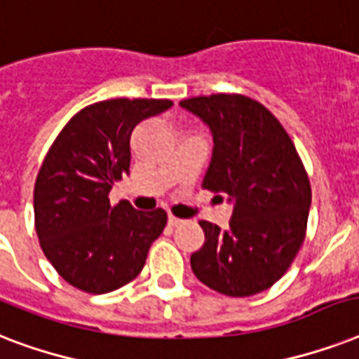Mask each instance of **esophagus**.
Instances as JSON below:
<instances>
[{"instance_id": "esophagus-1", "label": "esophagus", "mask_w": 359, "mask_h": 359, "mask_svg": "<svg viewBox=\"0 0 359 359\" xmlns=\"http://www.w3.org/2000/svg\"><path fill=\"white\" fill-rule=\"evenodd\" d=\"M169 225H171V227H177V225H180L182 224V222H184V219H180V218H177V216H169Z\"/></svg>"}]
</instances>
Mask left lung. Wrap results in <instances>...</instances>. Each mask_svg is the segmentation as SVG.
Here are the masks:
<instances>
[{
    "label": "left lung",
    "instance_id": "left-lung-1",
    "mask_svg": "<svg viewBox=\"0 0 359 359\" xmlns=\"http://www.w3.org/2000/svg\"><path fill=\"white\" fill-rule=\"evenodd\" d=\"M180 106L212 132L203 188L235 203L227 229L199 222L205 244L191 253V270L219 294H259L289 270L306 238L311 207L306 168L281 123L253 98L219 93Z\"/></svg>",
    "mask_w": 359,
    "mask_h": 359
}]
</instances>
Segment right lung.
<instances>
[{"label": "right lung", "mask_w": 359, "mask_h": 359, "mask_svg": "<svg viewBox=\"0 0 359 359\" xmlns=\"http://www.w3.org/2000/svg\"><path fill=\"white\" fill-rule=\"evenodd\" d=\"M171 100L111 98L80 109L65 124L36 175L33 207L41 248L61 278L89 294H106L137 278L149 248L162 235V208L140 212L109 203L130 173V137L141 121Z\"/></svg>", "instance_id": "obj_1"}]
</instances>
